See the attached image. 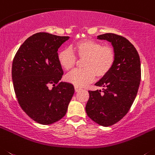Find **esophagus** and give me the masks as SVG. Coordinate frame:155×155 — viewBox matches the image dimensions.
I'll return each instance as SVG.
<instances>
[{
	"instance_id": "34e87169",
	"label": "esophagus",
	"mask_w": 155,
	"mask_h": 155,
	"mask_svg": "<svg viewBox=\"0 0 155 155\" xmlns=\"http://www.w3.org/2000/svg\"><path fill=\"white\" fill-rule=\"evenodd\" d=\"M79 90H81V88L78 87V86H75V91H76V92H79Z\"/></svg>"
}]
</instances>
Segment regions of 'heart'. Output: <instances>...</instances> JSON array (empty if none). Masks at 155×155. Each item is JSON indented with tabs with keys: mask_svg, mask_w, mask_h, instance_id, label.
<instances>
[{
	"mask_svg": "<svg viewBox=\"0 0 155 155\" xmlns=\"http://www.w3.org/2000/svg\"><path fill=\"white\" fill-rule=\"evenodd\" d=\"M78 58H84L83 69H76L66 75L65 80L78 87L86 86L95 79L105 76L114 66L115 51L111 46L98 41L83 39L72 44L69 48L60 50L57 59L61 67L66 71L74 68Z\"/></svg>",
	"mask_w": 155,
	"mask_h": 155,
	"instance_id": "1",
	"label": "heart"
}]
</instances>
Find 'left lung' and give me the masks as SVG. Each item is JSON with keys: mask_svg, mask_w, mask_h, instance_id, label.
<instances>
[{"mask_svg": "<svg viewBox=\"0 0 155 155\" xmlns=\"http://www.w3.org/2000/svg\"><path fill=\"white\" fill-rule=\"evenodd\" d=\"M97 38L112 44L116 59L111 70L95 84L103 91H89L86 112L92 120L109 127L120 120L134 101L140 82V61L135 47L124 37L107 33Z\"/></svg>", "mask_w": 155, "mask_h": 155, "instance_id": "left-lung-1", "label": "left lung"}]
</instances>
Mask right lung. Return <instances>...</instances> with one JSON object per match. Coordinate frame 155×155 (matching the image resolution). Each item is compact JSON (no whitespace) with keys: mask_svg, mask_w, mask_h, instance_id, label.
<instances>
[{"mask_svg":"<svg viewBox=\"0 0 155 155\" xmlns=\"http://www.w3.org/2000/svg\"><path fill=\"white\" fill-rule=\"evenodd\" d=\"M69 38L36 33L25 41L14 58L12 80L19 105L41 124L62 119L74 94L73 85L60 81L63 70L57 59L58 49Z\"/></svg>","mask_w":155,"mask_h":155,"instance_id":"right-lung-1","label":"right lung"}]
</instances>
